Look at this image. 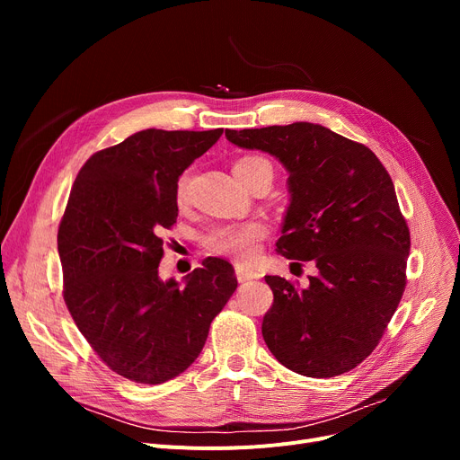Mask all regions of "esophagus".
Returning a JSON list of instances; mask_svg holds the SVG:
<instances>
[{"label":"esophagus","instance_id":"34e87169","mask_svg":"<svg viewBox=\"0 0 460 460\" xmlns=\"http://www.w3.org/2000/svg\"><path fill=\"white\" fill-rule=\"evenodd\" d=\"M234 272H236L238 283H246V281H250V279L259 278V274H257L253 269H246V267H236Z\"/></svg>","mask_w":460,"mask_h":460}]
</instances>
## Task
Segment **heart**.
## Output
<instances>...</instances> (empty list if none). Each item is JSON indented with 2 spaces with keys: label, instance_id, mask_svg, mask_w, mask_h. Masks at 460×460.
Returning a JSON list of instances; mask_svg holds the SVG:
<instances>
[{
  "label": "heart",
  "instance_id": "b5f03b06",
  "mask_svg": "<svg viewBox=\"0 0 460 460\" xmlns=\"http://www.w3.org/2000/svg\"><path fill=\"white\" fill-rule=\"evenodd\" d=\"M255 167H270V164L259 156H246V158H240L234 164L233 172L234 175H243ZM186 190H188V175H182L177 182L179 199L186 198ZM264 234H267V229H264V226L259 222L220 227V229H214L207 236V248L217 255L229 257L238 262H246L257 255L259 244Z\"/></svg>",
  "mask_w": 460,
  "mask_h": 460
}]
</instances>
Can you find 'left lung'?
I'll return each mask as SVG.
<instances>
[{
	"instance_id": "8db88e82",
	"label": "left lung",
	"mask_w": 460,
	"mask_h": 460,
	"mask_svg": "<svg viewBox=\"0 0 460 460\" xmlns=\"http://www.w3.org/2000/svg\"><path fill=\"white\" fill-rule=\"evenodd\" d=\"M226 137L283 164L291 203L278 252L319 270L305 288L264 276L274 293L264 343L304 376L354 369L378 345L406 285L410 231L392 177L366 145L321 125L226 130Z\"/></svg>"
}]
</instances>
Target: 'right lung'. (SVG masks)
<instances>
[{
  "label": "right lung",
  "instance_id": "add662e5",
  "mask_svg": "<svg viewBox=\"0 0 460 460\" xmlns=\"http://www.w3.org/2000/svg\"><path fill=\"white\" fill-rule=\"evenodd\" d=\"M222 132H136L94 153L70 190L58 233L63 298L93 350L132 382L162 384L186 371L236 291L233 267L217 257L184 285L158 276L160 234L179 216V177Z\"/></svg>",
  "mask_w": 460,
  "mask_h": 460
}]
</instances>
